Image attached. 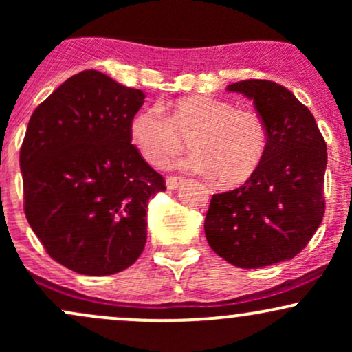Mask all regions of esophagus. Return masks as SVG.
<instances>
[{"label": "esophagus", "instance_id": "esophagus-1", "mask_svg": "<svg viewBox=\"0 0 352 352\" xmlns=\"http://www.w3.org/2000/svg\"><path fill=\"white\" fill-rule=\"evenodd\" d=\"M184 182L182 177H167V180H165V184H167V188L168 190H177L179 188V185Z\"/></svg>", "mask_w": 352, "mask_h": 352}]
</instances>
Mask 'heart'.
Masks as SVG:
<instances>
[{
	"mask_svg": "<svg viewBox=\"0 0 352 352\" xmlns=\"http://www.w3.org/2000/svg\"><path fill=\"white\" fill-rule=\"evenodd\" d=\"M132 144L157 168H165L190 147L195 151L187 168L213 175L223 187H236L258 170L268 147L263 117L252 109L207 96H190L160 109L151 107L132 117Z\"/></svg>",
	"mask_w": 352,
	"mask_h": 352,
	"instance_id": "obj_1",
	"label": "heart"
}]
</instances>
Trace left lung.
I'll return each mask as SVG.
<instances>
[{
  "label": "left lung",
  "instance_id": "1",
  "mask_svg": "<svg viewBox=\"0 0 352 352\" xmlns=\"http://www.w3.org/2000/svg\"><path fill=\"white\" fill-rule=\"evenodd\" d=\"M227 89L253 100L266 124L268 147L241 187L212 197L205 217L207 241L238 268L292 260L324 217L326 142L309 109L280 84L248 79Z\"/></svg>",
  "mask_w": 352,
  "mask_h": 352
}]
</instances>
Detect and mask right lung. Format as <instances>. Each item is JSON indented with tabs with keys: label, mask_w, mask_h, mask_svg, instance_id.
Masks as SVG:
<instances>
[{
	"label": "right lung",
	"mask_w": 352,
	"mask_h": 352,
	"mask_svg": "<svg viewBox=\"0 0 352 352\" xmlns=\"http://www.w3.org/2000/svg\"><path fill=\"white\" fill-rule=\"evenodd\" d=\"M144 99L89 69L60 84L28 124L24 213L47 254L72 272L114 274L144 252L148 200L165 190L129 132Z\"/></svg>",
	"instance_id": "obj_1"
}]
</instances>
